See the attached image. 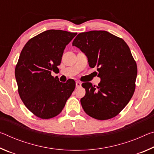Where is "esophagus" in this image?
<instances>
[{
  "label": "esophagus",
  "instance_id": "esophagus-1",
  "mask_svg": "<svg viewBox=\"0 0 154 154\" xmlns=\"http://www.w3.org/2000/svg\"><path fill=\"white\" fill-rule=\"evenodd\" d=\"M82 86V83L79 82H76V88H79Z\"/></svg>",
  "mask_w": 154,
  "mask_h": 154
}]
</instances>
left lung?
<instances>
[{"label":"left lung","instance_id":"left-lung-1","mask_svg":"<svg viewBox=\"0 0 154 154\" xmlns=\"http://www.w3.org/2000/svg\"><path fill=\"white\" fill-rule=\"evenodd\" d=\"M72 45L87 56L91 68H97L98 86L82 83L85 95L81 98L83 110L100 120L116 117L129 103L135 90L137 66L126 43L105 30L78 34Z\"/></svg>","mask_w":154,"mask_h":154}]
</instances>
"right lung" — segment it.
I'll use <instances>...</instances> for the list:
<instances>
[{"instance_id": "add662e5", "label": "right lung", "mask_w": 154, "mask_h": 154, "mask_svg": "<svg viewBox=\"0 0 154 154\" xmlns=\"http://www.w3.org/2000/svg\"><path fill=\"white\" fill-rule=\"evenodd\" d=\"M77 33L49 30L30 39L21 51L15 75L18 92L28 110L41 119L58 116L75 88L74 80L62 83L51 76L58 69L66 45Z\"/></svg>"}]
</instances>
